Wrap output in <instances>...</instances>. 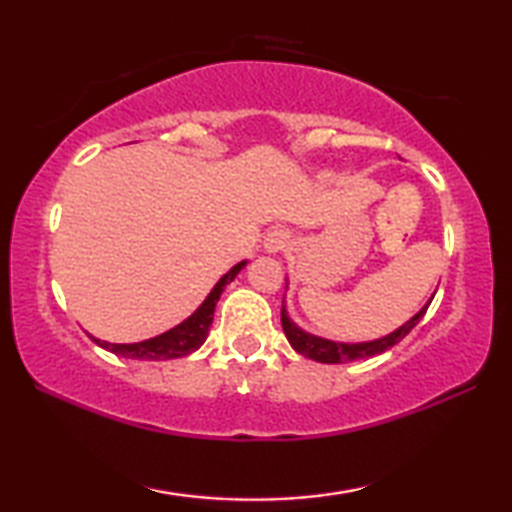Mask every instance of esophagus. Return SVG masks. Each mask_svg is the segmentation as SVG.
Returning <instances> with one entry per match:
<instances>
[{"mask_svg":"<svg viewBox=\"0 0 512 512\" xmlns=\"http://www.w3.org/2000/svg\"><path fill=\"white\" fill-rule=\"evenodd\" d=\"M287 246H289V235L284 230L268 232L266 239H264V250H266V253H271V255L282 253V250Z\"/></svg>","mask_w":512,"mask_h":512,"instance_id":"1","label":"esophagus"}]
</instances>
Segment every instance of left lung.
<instances>
[{
	"label": "left lung",
	"mask_w": 512,
	"mask_h": 512,
	"mask_svg": "<svg viewBox=\"0 0 512 512\" xmlns=\"http://www.w3.org/2000/svg\"><path fill=\"white\" fill-rule=\"evenodd\" d=\"M433 296H436V293H433ZM433 296L429 298L427 305H424L411 320H406L402 327H397L395 332L381 336V339H375V341L341 343V341H329V339H323V336L309 334L289 318V311H287V305H284V300H282V329H284V334H287L291 348L307 359H314L320 363H345V361H354V359H368V357H375V354L386 352L388 348H393V345L400 343L404 336L420 323L422 316L427 314Z\"/></svg>",
	"instance_id": "8db88e82"
}]
</instances>
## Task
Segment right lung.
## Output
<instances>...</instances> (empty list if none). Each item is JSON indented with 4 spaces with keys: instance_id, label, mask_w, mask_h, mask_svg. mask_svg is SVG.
Masks as SVG:
<instances>
[{
    "instance_id": "obj_1",
    "label": "right lung",
    "mask_w": 512,
    "mask_h": 512,
    "mask_svg": "<svg viewBox=\"0 0 512 512\" xmlns=\"http://www.w3.org/2000/svg\"><path fill=\"white\" fill-rule=\"evenodd\" d=\"M248 262H239L225 273L219 282L214 284V289L207 293V298L201 302L192 316L185 318L183 323L171 327L169 332H164L160 336H153V339H146L140 343H108L101 339H90L101 345L103 350H108L112 354H119V357L126 359H142V361H167V359H178V357H187V354L196 352L201 345L205 343L207 334H210V325L214 320V307L219 302L223 289L235 280L239 275L241 268H244Z\"/></svg>"
}]
</instances>
